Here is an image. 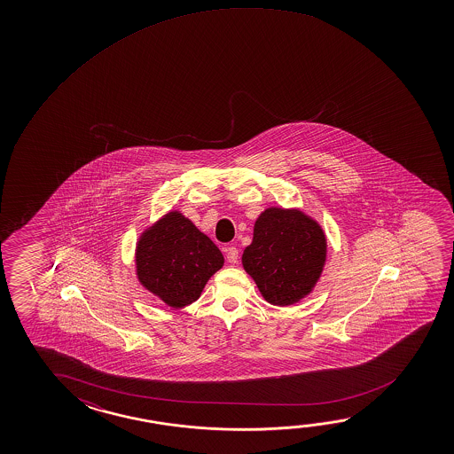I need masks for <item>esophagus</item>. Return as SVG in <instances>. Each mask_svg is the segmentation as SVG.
Masks as SVG:
<instances>
[{
    "instance_id": "1",
    "label": "esophagus",
    "mask_w": 454,
    "mask_h": 454,
    "mask_svg": "<svg viewBox=\"0 0 454 454\" xmlns=\"http://www.w3.org/2000/svg\"><path fill=\"white\" fill-rule=\"evenodd\" d=\"M224 253H226V260L230 261L231 264H236V262H238L239 250L236 247H226Z\"/></svg>"
}]
</instances>
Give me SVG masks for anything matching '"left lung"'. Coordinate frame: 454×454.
<instances>
[{"label":"left lung","mask_w":454,"mask_h":454,"mask_svg":"<svg viewBox=\"0 0 454 454\" xmlns=\"http://www.w3.org/2000/svg\"><path fill=\"white\" fill-rule=\"evenodd\" d=\"M326 261V236L320 224L301 210L266 208L256 220L242 264L262 298L291 305L318 282Z\"/></svg>","instance_id":"1"}]
</instances>
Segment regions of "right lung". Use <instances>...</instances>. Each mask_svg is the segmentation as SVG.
Listing matches in <instances>:
<instances>
[{
	"label": "right lung",
	"mask_w": 454,
	"mask_h": 454,
	"mask_svg": "<svg viewBox=\"0 0 454 454\" xmlns=\"http://www.w3.org/2000/svg\"><path fill=\"white\" fill-rule=\"evenodd\" d=\"M223 262L218 247L180 212H169L144 231L136 247L139 282L174 309L200 298Z\"/></svg>",
	"instance_id": "add662e5"
}]
</instances>
